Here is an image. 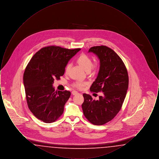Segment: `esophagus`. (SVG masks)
<instances>
[{
    "label": "esophagus",
    "mask_w": 159,
    "mask_h": 159,
    "mask_svg": "<svg viewBox=\"0 0 159 159\" xmlns=\"http://www.w3.org/2000/svg\"><path fill=\"white\" fill-rule=\"evenodd\" d=\"M78 93H79V92H77V91H72V94H73V95H77V94H78Z\"/></svg>",
    "instance_id": "esophagus-1"
}]
</instances>
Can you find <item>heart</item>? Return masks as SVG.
<instances>
[{"label":"heart","mask_w":159,"mask_h":159,"mask_svg":"<svg viewBox=\"0 0 159 159\" xmlns=\"http://www.w3.org/2000/svg\"><path fill=\"white\" fill-rule=\"evenodd\" d=\"M77 64L81 66L82 68L86 71H89L92 70L93 71H95L98 68V66L97 64H92L93 61L90 57L86 54H81L76 60ZM70 68V64H68L65 70V73L68 74V71ZM87 84L86 82H84L81 80H77L76 82L73 83V86L78 89H82L84 86Z\"/></svg>","instance_id":"obj_1"}]
</instances>
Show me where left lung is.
I'll use <instances>...</instances> for the list:
<instances>
[{
  "label": "left lung",
  "instance_id": "left-lung-1",
  "mask_svg": "<svg viewBox=\"0 0 159 159\" xmlns=\"http://www.w3.org/2000/svg\"><path fill=\"white\" fill-rule=\"evenodd\" d=\"M89 52L96 54L100 61L98 75L90 88L93 92H101L98 100L83 93V114L95 125L111 121L119 112L128 89L126 67L120 57L106 46H93Z\"/></svg>",
  "mask_w": 159,
  "mask_h": 159
}]
</instances>
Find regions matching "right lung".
<instances>
[{"mask_svg":"<svg viewBox=\"0 0 159 159\" xmlns=\"http://www.w3.org/2000/svg\"><path fill=\"white\" fill-rule=\"evenodd\" d=\"M80 48L69 49L48 46L40 49L31 58L23 76L27 103L31 112L38 119L52 123L64 112L71 92L55 91V79H60L65 67Z\"/></svg>","mask_w":159,"mask_h":159,"instance_id":"1","label":"right lung"}]
</instances>
